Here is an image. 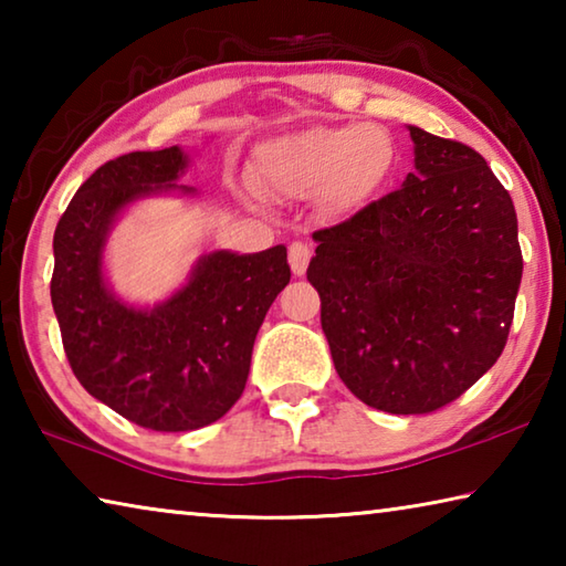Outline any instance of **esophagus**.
<instances>
[{
    "label": "esophagus",
    "mask_w": 566,
    "mask_h": 566,
    "mask_svg": "<svg viewBox=\"0 0 566 566\" xmlns=\"http://www.w3.org/2000/svg\"><path fill=\"white\" fill-rule=\"evenodd\" d=\"M312 260V249L306 247L304 242H292L290 244V266L296 276H302L306 272V266H310Z\"/></svg>",
    "instance_id": "1"
}]
</instances>
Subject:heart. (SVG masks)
Segmentation results:
<instances>
[{"label": "heart", "instance_id": "b5f03b06", "mask_svg": "<svg viewBox=\"0 0 566 566\" xmlns=\"http://www.w3.org/2000/svg\"><path fill=\"white\" fill-rule=\"evenodd\" d=\"M256 167L272 195L319 197L332 214H352L387 185L395 142L377 124L312 127L266 142Z\"/></svg>", "mask_w": 566, "mask_h": 566}]
</instances>
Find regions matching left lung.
<instances>
[{
  "label": "left lung",
  "instance_id": "8db88e82",
  "mask_svg": "<svg viewBox=\"0 0 566 566\" xmlns=\"http://www.w3.org/2000/svg\"><path fill=\"white\" fill-rule=\"evenodd\" d=\"M415 171L391 195L314 232L334 369L389 415H427L492 369L512 327L522 249L510 191L462 142L409 127Z\"/></svg>",
  "mask_w": 566,
  "mask_h": 566
}]
</instances>
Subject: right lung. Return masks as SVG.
I'll return each instance as SVG.
<instances>
[{
	"mask_svg": "<svg viewBox=\"0 0 566 566\" xmlns=\"http://www.w3.org/2000/svg\"><path fill=\"white\" fill-rule=\"evenodd\" d=\"M181 147L102 165L54 229L52 306L74 377L94 399L155 432H189L242 397L264 314L286 284V247L199 256L185 286L155 306L127 304L104 280V247L129 205L197 189L177 185Z\"/></svg>",
	"mask_w": 566,
	"mask_h": 566,
	"instance_id": "right-lung-1",
	"label": "right lung"
}]
</instances>
